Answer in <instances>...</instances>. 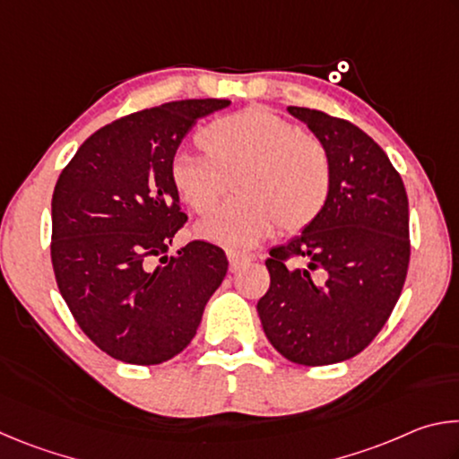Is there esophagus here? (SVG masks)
<instances>
[{
	"instance_id": "esophagus-1",
	"label": "esophagus",
	"mask_w": 459,
	"mask_h": 459,
	"mask_svg": "<svg viewBox=\"0 0 459 459\" xmlns=\"http://www.w3.org/2000/svg\"><path fill=\"white\" fill-rule=\"evenodd\" d=\"M227 257H229V267H230L232 273H235V271H238L240 267L248 265V263L253 261V257H248V255L238 253V251H229Z\"/></svg>"
}]
</instances>
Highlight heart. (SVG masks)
<instances>
[{
    "label": "heart",
    "mask_w": 459,
    "mask_h": 459,
    "mask_svg": "<svg viewBox=\"0 0 459 459\" xmlns=\"http://www.w3.org/2000/svg\"><path fill=\"white\" fill-rule=\"evenodd\" d=\"M200 155L180 153L169 180L196 214L212 212L235 182L238 196L198 224V237L224 247H251L271 232L301 230L324 212L332 161L316 137L269 108L248 107L214 119L196 135Z\"/></svg>",
    "instance_id": "b5f03b06"
}]
</instances>
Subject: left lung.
<instances>
[{"label": "left lung", "instance_id": "1", "mask_svg": "<svg viewBox=\"0 0 459 459\" xmlns=\"http://www.w3.org/2000/svg\"><path fill=\"white\" fill-rule=\"evenodd\" d=\"M332 161L324 212L271 248V285L257 304L265 336L287 360L324 367L362 352L383 330L409 269V200L375 139L346 119L287 107ZM306 260V268H293Z\"/></svg>", "mask_w": 459, "mask_h": 459}]
</instances>
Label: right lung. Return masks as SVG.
I'll list each match as a JSON object with an SVG mask.
<instances>
[{"label": "right lung", "mask_w": 459, "mask_h": 459, "mask_svg": "<svg viewBox=\"0 0 459 459\" xmlns=\"http://www.w3.org/2000/svg\"><path fill=\"white\" fill-rule=\"evenodd\" d=\"M227 99H186L108 123L62 169L52 194V267L81 330L127 364H161L196 333L227 275L221 247L192 240L169 180L178 145Z\"/></svg>", "instance_id": "obj_1"}]
</instances>
